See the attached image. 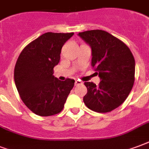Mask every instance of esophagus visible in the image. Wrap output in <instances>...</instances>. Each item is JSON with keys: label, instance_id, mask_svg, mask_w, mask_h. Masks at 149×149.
<instances>
[{"label": "esophagus", "instance_id": "obj_1", "mask_svg": "<svg viewBox=\"0 0 149 149\" xmlns=\"http://www.w3.org/2000/svg\"><path fill=\"white\" fill-rule=\"evenodd\" d=\"M80 84H82V81H80V80H75V82H74V85H80Z\"/></svg>", "mask_w": 149, "mask_h": 149}]
</instances>
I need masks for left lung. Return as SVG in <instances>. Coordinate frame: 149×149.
<instances>
[{"instance_id": "1", "label": "left lung", "mask_w": 149, "mask_h": 149, "mask_svg": "<svg viewBox=\"0 0 149 149\" xmlns=\"http://www.w3.org/2000/svg\"><path fill=\"white\" fill-rule=\"evenodd\" d=\"M90 44L92 67L101 79L99 85L86 82L83 102L97 113H108L120 106L132 90L135 80V59L126 44L103 30L79 32ZM97 73V72H96Z\"/></svg>"}]
</instances>
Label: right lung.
Wrapping results in <instances>:
<instances>
[{
	"label": "right lung",
	"mask_w": 149,
	"mask_h": 149,
	"mask_svg": "<svg viewBox=\"0 0 149 149\" xmlns=\"http://www.w3.org/2000/svg\"><path fill=\"white\" fill-rule=\"evenodd\" d=\"M73 35L44 33L29 43L17 58L15 84L23 102L36 115L48 117L60 113L74 87V79L60 81L53 75L62 47Z\"/></svg>",
	"instance_id": "obj_1"
}]
</instances>
